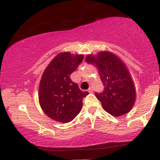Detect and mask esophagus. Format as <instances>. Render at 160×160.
<instances>
[{
  "mask_svg": "<svg viewBox=\"0 0 160 160\" xmlns=\"http://www.w3.org/2000/svg\"><path fill=\"white\" fill-rule=\"evenodd\" d=\"M88 92H89V93H92V92H93V89H92V88H89V89H88Z\"/></svg>",
  "mask_w": 160,
  "mask_h": 160,
  "instance_id": "34e87169",
  "label": "esophagus"
}]
</instances>
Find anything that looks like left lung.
<instances>
[{
	"label": "left lung",
	"instance_id": "8db88e82",
	"mask_svg": "<svg viewBox=\"0 0 160 160\" xmlns=\"http://www.w3.org/2000/svg\"><path fill=\"white\" fill-rule=\"evenodd\" d=\"M86 62L95 65L98 70L104 89L102 92H95V96L104 111L114 117L131 111L135 101V88L123 62L108 51L99 52L97 56L89 55Z\"/></svg>",
	"mask_w": 160,
	"mask_h": 160
}]
</instances>
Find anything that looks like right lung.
<instances>
[{
	"mask_svg": "<svg viewBox=\"0 0 160 160\" xmlns=\"http://www.w3.org/2000/svg\"><path fill=\"white\" fill-rule=\"evenodd\" d=\"M82 59V55L61 52L51 61L42 75L38 94L40 105L52 120L69 122L81 111L82 98L89 92L80 90L70 76Z\"/></svg>",
	"mask_w": 160,
	"mask_h": 160,
	"instance_id": "right-lung-1",
	"label": "right lung"
}]
</instances>
